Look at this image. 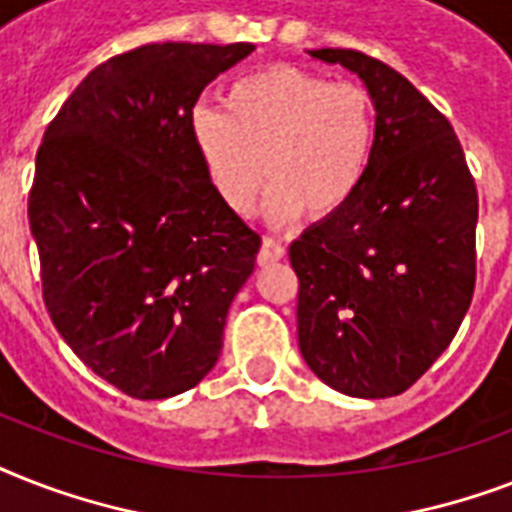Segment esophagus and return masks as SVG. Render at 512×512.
<instances>
[{"instance_id": "34e87169", "label": "esophagus", "mask_w": 512, "mask_h": 512, "mask_svg": "<svg viewBox=\"0 0 512 512\" xmlns=\"http://www.w3.org/2000/svg\"><path fill=\"white\" fill-rule=\"evenodd\" d=\"M284 255H287L284 244H281L279 239H273V236H265L263 244H260V252H257V263L271 265L276 263V260H281Z\"/></svg>"}]
</instances>
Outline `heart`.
Masks as SVG:
<instances>
[{
  "label": "heart",
  "instance_id": "b5f03b06",
  "mask_svg": "<svg viewBox=\"0 0 512 512\" xmlns=\"http://www.w3.org/2000/svg\"><path fill=\"white\" fill-rule=\"evenodd\" d=\"M193 151L217 201L244 215L271 180L263 215L276 225L340 212L374 154V103L356 84H332L292 66L233 82L220 108L196 106Z\"/></svg>",
  "mask_w": 512,
  "mask_h": 512
}]
</instances>
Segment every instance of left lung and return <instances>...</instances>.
Instances as JSON below:
<instances>
[{"label":"left lung","mask_w":512,"mask_h":512,"mask_svg":"<svg viewBox=\"0 0 512 512\" xmlns=\"http://www.w3.org/2000/svg\"><path fill=\"white\" fill-rule=\"evenodd\" d=\"M356 74L374 103V154L356 196L289 247L297 342L329 388L404 393L473 300L478 193L452 124L412 82L356 50H308Z\"/></svg>","instance_id":"1"}]
</instances>
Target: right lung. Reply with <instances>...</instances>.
<instances>
[{
	"label": "right lung",
	"instance_id": "obj_1",
	"mask_svg": "<svg viewBox=\"0 0 512 512\" xmlns=\"http://www.w3.org/2000/svg\"><path fill=\"white\" fill-rule=\"evenodd\" d=\"M255 44H146L84 76L44 132L28 225L44 305L92 372L140 401L199 385L260 236L217 201L188 119Z\"/></svg>",
	"mask_w": 512,
	"mask_h": 512
}]
</instances>
